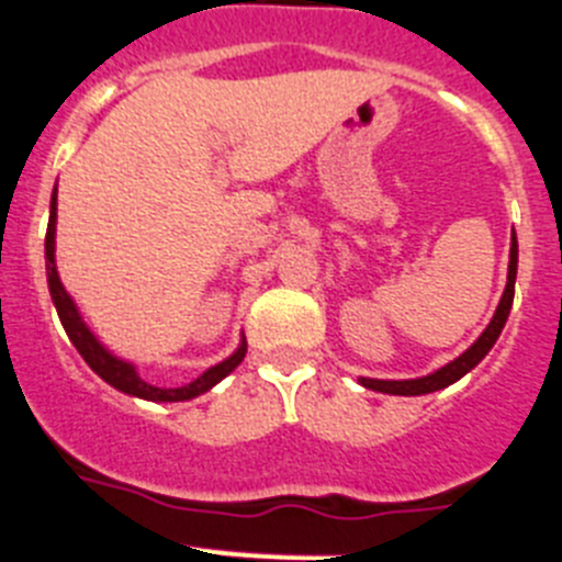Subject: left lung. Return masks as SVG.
Instances as JSON below:
<instances>
[{
	"instance_id": "8db88e82",
	"label": "left lung",
	"mask_w": 562,
	"mask_h": 562,
	"mask_svg": "<svg viewBox=\"0 0 562 562\" xmlns=\"http://www.w3.org/2000/svg\"><path fill=\"white\" fill-rule=\"evenodd\" d=\"M515 274H518V240H515V232H513V246H509V271H507V288L502 293V302L495 307L493 318H490V325L484 327L482 336L476 341L470 344L468 350L462 352L459 358H453L451 363H445L442 369L431 372L426 378H412V381H375V378H361V386L372 389V392H383V394H428V392H437V389L451 386L457 383L459 378L468 375L470 369L476 367L490 350H493L495 338L502 336L504 325H507V316H509V307H513V296H515Z\"/></svg>"
}]
</instances>
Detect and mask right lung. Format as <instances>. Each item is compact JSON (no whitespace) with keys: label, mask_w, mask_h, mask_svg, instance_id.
Here are the masks:
<instances>
[{"label":"right lung","mask_w":562,"mask_h":562,"mask_svg":"<svg viewBox=\"0 0 562 562\" xmlns=\"http://www.w3.org/2000/svg\"><path fill=\"white\" fill-rule=\"evenodd\" d=\"M55 204H58V201H55V193H53V201H49L47 240H44V255H47L49 296H53L55 311H58L60 325H64V330H67L69 341L78 347V352L83 356V361L89 363V367H92L105 383H111V386L120 389V392H125V394L143 397V401H156V403L193 401V397H199V394L210 392V389L215 386L218 381H224L232 369L244 361V358H246V341H240V347H237V350L232 352L226 361L210 367L204 375L195 378L193 383H187V386H179V389H159V386H150V383H145L143 378H139V372H136L134 363L123 361V358H117V356H111L103 344L94 338V333L86 327V322L80 318L78 307H75L72 296L64 291V285H60L58 269H55V218H58V215H55Z\"/></svg>","instance_id":"right-lung-1"}]
</instances>
